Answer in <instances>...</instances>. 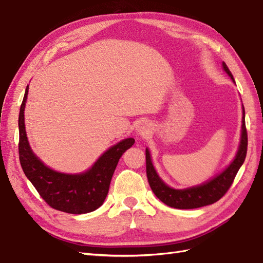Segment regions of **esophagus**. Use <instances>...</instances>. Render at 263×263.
<instances>
[{
  "label": "esophagus",
  "mask_w": 263,
  "mask_h": 263,
  "mask_svg": "<svg viewBox=\"0 0 263 263\" xmlns=\"http://www.w3.org/2000/svg\"><path fill=\"white\" fill-rule=\"evenodd\" d=\"M150 130H151L150 125L146 121L138 122L136 127H135V132H136V134L138 135V136H140V137H147V136H149Z\"/></svg>",
  "instance_id": "34e87169"
}]
</instances>
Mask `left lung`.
<instances>
[{"instance_id": "obj_1", "label": "left lung", "mask_w": 263, "mask_h": 263, "mask_svg": "<svg viewBox=\"0 0 263 263\" xmlns=\"http://www.w3.org/2000/svg\"><path fill=\"white\" fill-rule=\"evenodd\" d=\"M222 70L225 71L235 83V79L225 62H222ZM247 146H248V138H247L245 124V107L242 105V121L239 146H238L236 156L234 157L232 162L224 170L212 179L202 183V184L186 189H174L166 184L159 176L153 163L150 151L148 148H146V170L149 185L159 200L163 202L165 205L170 206V208L179 210H191L211 205L224 196L230 185H232L238 170L240 169L246 159Z\"/></svg>"}]
</instances>
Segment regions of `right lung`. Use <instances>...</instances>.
I'll return each instance as SVG.
<instances>
[{"instance_id":"right-lung-1","label":"right lung","mask_w":263,"mask_h":263,"mask_svg":"<svg viewBox=\"0 0 263 263\" xmlns=\"http://www.w3.org/2000/svg\"><path fill=\"white\" fill-rule=\"evenodd\" d=\"M28 85L18 116L20 161L26 178L52 209L70 214H85L98 210L104 203L110 180L119 159L135 142L123 139L103 153L91 168L80 173L55 171L46 165L30 148L25 129V106Z\"/></svg>"}]
</instances>
